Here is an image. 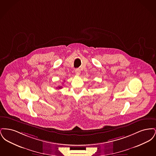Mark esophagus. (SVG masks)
<instances>
[{
	"label": "esophagus",
	"mask_w": 156,
	"mask_h": 156,
	"mask_svg": "<svg viewBox=\"0 0 156 156\" xmlns=\"http://www.w3.org/2000/svg\"><path fill=\"white\" fill-rule=\"evenodd\" d=\"M75 73L76 75H78L80 74L81 71H80V69L79 68H76V69H75Z\"/></svg>",
	"instance_id": "esophagus-1"
}]
</instances>
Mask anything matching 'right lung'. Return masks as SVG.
Returning <instances> with one entry per match:
<instances>
[{"instance_id": "add662e5", "label": "right lung", "mask_w": 156, "mask_h": 156, "mask_svg": "<svg viewBox=\"0 0 156 156\" xmlns=\"http://www.w3.org/2000/svg\"><path fill=\"white\" fill-rule=\"evenodd\" d=\"M62 88V87L61 86H59L58 87H57V89H61Z\"/></svg>"}]
</instances>
